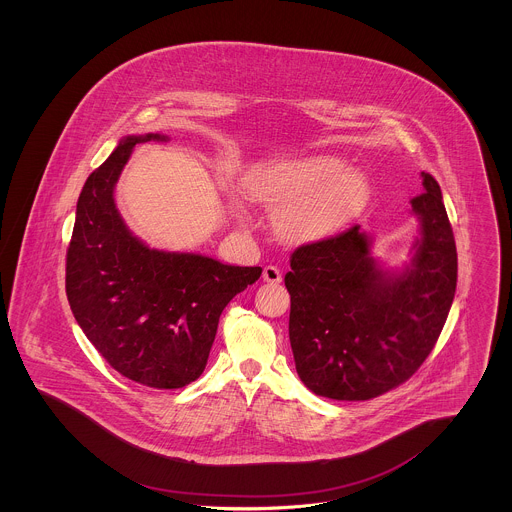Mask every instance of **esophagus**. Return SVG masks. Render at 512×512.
<instances>
[{
  "label": "esophagus",
  "instance_id": "obj_1",
  "mask_svg": "<svg viewBox=\"0 0 512 512\" xmlns=\"http://www.w3.org/2000/svg\"><path fill=\"white\" fill-rule=\"evenodd\" d=\"M263 280L268 282V284H280V282H282V272H280V268L272 267V265L263 268Z\"/></svg>",
  "mask_w": 512,
  "mask_h": 512
}]
</instances>
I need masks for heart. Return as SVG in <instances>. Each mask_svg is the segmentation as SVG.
Instances as JSON below:
<instances>
[{"label": "heart", "mask_w": 512, "mask_h": 512, "mask_svg": "<svg viewBox=\"0 0 512 512\" xmlns=\"http://www.w3.org/2000/svg\"><path fill=\"white\" fill-rule=\"evenodd\" d=\"M247 195L280 215L282 232L295 242H315L338 234L357 219L370 199L361 172L345 171L332 155H307L255 167L245 176Z\"/></svg>", "instance_id": "1"}]
</instances>
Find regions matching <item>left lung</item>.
<instances>
[{
    "instance_id": "1",
    "label": "left lung",
    "mask_w": 512,
    "mask_h": 512,
    "mask_svg": "<svg viewBox=\"0 0 512 512\" xmlns=\"http://www.w3.org/2000/svg\"><path fill=\"white\" fill-rule=\"evenodd\" d=\"M420 220L411 265L388 270L359 224L292 253L290 343L317 395L366 401L407 382L432 353L457 288V247L436 178L411 199Z\"/></svg>"
}]
</instances>
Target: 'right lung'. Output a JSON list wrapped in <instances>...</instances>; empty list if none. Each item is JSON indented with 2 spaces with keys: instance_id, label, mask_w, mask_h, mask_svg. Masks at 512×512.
Here are the masks:
<instances>
[{
  "instance_id": "right-lung-1",
  "label": "right lung",
  "mask_w": 512,
  "mask_h": 512,
  "mask_svg": "<svg viewBox=\"0 0 512 512\" xmlns=\"http://www.w3.org/2000/svg\"><path fill=\"white\" fill-rule=\"evenodd\" d=\"M151 140L169 138L126 136L88 176L76 203L65 286L78 326L109 365L147 388L176 390L201 376L220 313L263 268L151 249L128 230L115 184L134 146Z\"/></svg>"
}]
</instances>
